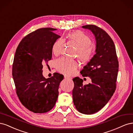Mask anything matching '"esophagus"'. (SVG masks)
<instances>
[{
    "instance_id": "esophagus-1",
    "label": "esophagus",
    "mask_w": 133,
    "mask_h": 133,
    "mask_svg": "<svg viewBox=\"0 0 133 133\" xmlns=\"http://www.w3.org/2000/svg\"><path fill=\"white\" fill-rule=\"evenodd\" d=\"M64 78H65V79H71L72 78L71 77V76H68V75H64Z\"/></svg>"
}]
</instances>
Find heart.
<instances>
[{
  "label": "heart",
  "mask_w": 133,
  "mask_h": 133,
  "mask_svg": "<svg viewBox=\"0 0 133 133\" xmlns=\"http://www.w3.org/2000/svg\"><path fill=\"white\" fill-rule=\"evenodd\" d=\"M67 38L77 46L76 56L84 62L89 61L94 53V49L91 44V38L84 32L80 30L75 31L67 34ZM64 44V40L59 39L53 45L52 50L55 55L61 54ZM57 70L63 74L72 75L76 71L79 66V63L75 60L61 58L55 63Z\"/></svg>",
  "instance_id": "heart-1"
}]
</instances>
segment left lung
Listing matches in <instances>:
<instances>
[{"mask_svg": "<svg viewBox=\"0 0 133 133\" xmlns=\"http://www.w3.org/2000/svg\"><path fill=\"white\" fill-rule=\"evenodd\" d=\"M82 27L94 34L96 54L80 71L83 77L90 78L91 83L83 85L82 79L73 78V99L78 111L92 114L102 109L115 92L119 62L114 43L105 30L95 25Z\"/></svg>", "mask_w": 133, "mask_h": 133, "instance_id": "1", "label": "left lung"}]
</instances>
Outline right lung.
Here are the masks:
<instances>
[{"label":"right lung","instance_id":"add662e5","mask_svg":"<svg viewBox=\"0 0 133 133\" xmlns=\"http://www.w3.org/2000/svg\"><path fill=\"white\" fill-rule=\"evenodd\" d=\"M57 29L40 28L26 35L15 51L12 74L16 93L23 105L35 113L52 109L59 95V86L64 76L54 73L51 77L43 76L44 64L51 59L53 44L60 37Z\"/></svg>","mask_w":133,"mask_h":133}]
</instances>
